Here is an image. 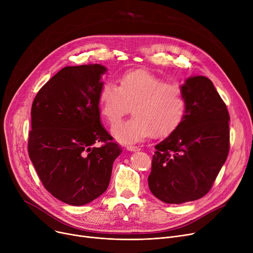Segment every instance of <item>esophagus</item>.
<instances>
[{"mask_svg": "<svg viewBox=\"0 0 253 253\" xmlns=\"http://www.w3.org/2000/svg\"><path fill=\"white\" fill-rule=\"evenodd\" d=\"M127 150L130 151V152H138V151H140V149L138 147H133V145H128Z\"/></svg>", "mask_w": 253, "mask_h": 253, "instance_id": "esophagus-1", "label": "esophagus"}]
</instances>
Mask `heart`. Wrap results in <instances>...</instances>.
I'll return each mask as SVG.
<instances>
[{"label":"heart","instance_id":"obj_1","mask_svg":"<svg viewBox=\"0 0 253 253\" xmlns=\"http://www.w3.org/2000/svg\"><path fill=\"white\" fill-rule=\"evenodd\" d=\"M99 113L111 125L117 123L131 105V119L114 126L112 132L123 143L138 142L150 136H165L182 121L187 106L183 86L165 82L147 71L127 72L119 85L104 82L98 93Z\"/></svg>","mask_w":253,"mask_h":253}]
</instances>
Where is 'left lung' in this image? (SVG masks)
Segmentation results:
<instances>
[{
  "label": "left lung",
  "mask_w": 253,
  "mask_h": 253,
  "mask_svg": "<svg viewBox=\"0 0 253 253\" xmlns=\"http://www.w3.org/2000/svg\"><path fill=\"white\" fill-rule=\"evenodd\" d=\"M187 106L180 124L159 142L149 188L159 200L181 204L205 196L230 150V115L210 80L195 76L182 85Z\"/></svg>",
  "instance_id": "obj_1"
}]
</instances>
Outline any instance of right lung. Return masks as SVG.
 <instances>
[{"mask_svg": "<svg viewBox=\"0 0 253 253\" xmlns=\"http://www.w3.org/2000/svg\"><path fill=\"white\" fill-rule=\"evenodd\" d=\"M101 64L65 66L39 90L32 105L29 155L45 189L74 206L109 187L122 149L100 124ZM102 142L97 148L94 144Z\"/></svg>", "mask_w": 253, "mask_h": 253, "instance_id": "1", "label": "right lung"}]
</instances>
